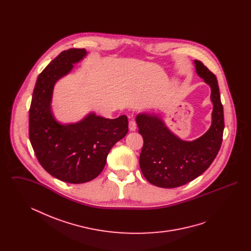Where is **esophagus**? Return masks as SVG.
I'll return each instance as SVG.
<instances>
[{
	"label": "esophagus",
	"instance_id": "esophagus-1",
	"mask_svg": "<svg viewBox=\"0 0 251 251\" xmlns=\"http://www.w3.org/2000/svg\"><path fill=\"white\" fill-rule=\"evenodd\" d=\"M136 122H135V120H131L130 122H129V129H130V131H133L136 130Z\"/></svg>",
	"mask_w": 251,
	"mask_h": 251
}]
</instances>
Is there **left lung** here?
<instances>
[{"mask_svg":"<svg viewBox=\"0 0 251 251\" xmlns=\"http://www.w3.org/2000/svg\"><path fill=\"white\" fill-rule=\"evenodd\" d=\"M195 67L210 85L214 104L212 125L202 136L183 141L168 130L160 117L145 113L136 117L144 140L140 168L147 180L158 187L175 188L198 178L211 166L222 144L224 113L216 77L201 61L195 60Z\"/></svg>","mask_w":251,"mask_h":251,"instance_id":"left-lung-1","label":"left lung"}]
</instances>
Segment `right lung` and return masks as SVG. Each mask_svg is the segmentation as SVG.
I'll return each instance as SVG.
<instances>
[{
    "instance_id": "1",
    "label": "right lung",
    "mask_w": 251,
    "mask_h": 251,
    "mask_svg": "<svg viewBox=\"0 0 251 251\" xmlns=\"http://www.w3.org/2000/svg\"><path fill=\"white\" fill-rule=\"evenodd\" d=\"M86 55L85 49H69L52 60L36 80L29 110V138L42 167L54 178L84 183L100 175L113 146L128 132V118L109 120L94 113L67 125L52 116L55 83Z\"/></svg>"
}]
</instances>
